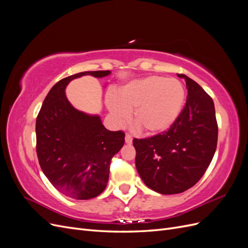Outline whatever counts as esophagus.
Wrapping results in <instances>:
<instances>
[{"instance_id": "34e87169", "label": "esophagus", "mask_w": 248, "mask_h": 248, "mask_svg": "<svg viewBox=\"0 0 248 248\" xmlns=\"http://www.w3.org/2000/svg\"><path fill=\"white\" fill-rule=\"evenodd\" d=\"M125 141H126V144H131V142H132V137H131V134L126 133V136H125Z\"/></svg>"}]
</instances>
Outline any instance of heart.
<instances>
[{
	"mask_svg": "<svg viewBox=\"0 0 248 248\" xmlns=\"http://www.w3.org/2000/svg\"><path fill=\"white\" fill-rule=\"evenodd\" d=\"M185 102V89L176 78L150 76L128 82L117 94L108 93L106 103L116 121L129 119L145 134L159 133L174 124Z\"/></svg>",
	"mask_w": 248,
	"mask_h": 248,
	"instance_id": "1",
	"label": "heart"
}]
</instances>
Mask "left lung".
<instances>
[{"label":"left lung","mask_w":248,"mask_h":248,"mask_svg":"<svg viewBox=\"0 0 248 248\" xmlns=\"http://www.w3.org/2000/svg\"><path fill=\"white\" fill-rule=\"evenodd\" d=\"M188 95L170 129L151 138L133 139L136 166L144 183L162 194L189 189L205 174L218 137L214 103L198 82L185 74Z\"/></svg>","instance_id":"8db88e82"}]
</instances>
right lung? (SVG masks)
<instances>
[{"mask_svg": "<svg viewBox=\"0 0 248 248\" xmlns=\"http://www.w3.org/2000/svg\"><path fill=\"white\" fill-rule=\"evenodd\" d=\"M110 71H85L50 89L36 120V151L42 171L56 189L76 200L93 199L106 189L110 160L124 145L122 130L109 131L99 116L74 108L66 98L69 81Z\"/></svg>", "mask_w": 248, "mask_h": 248, "instance_id": "obj_1", "label": "right lung"}]
</instances>
